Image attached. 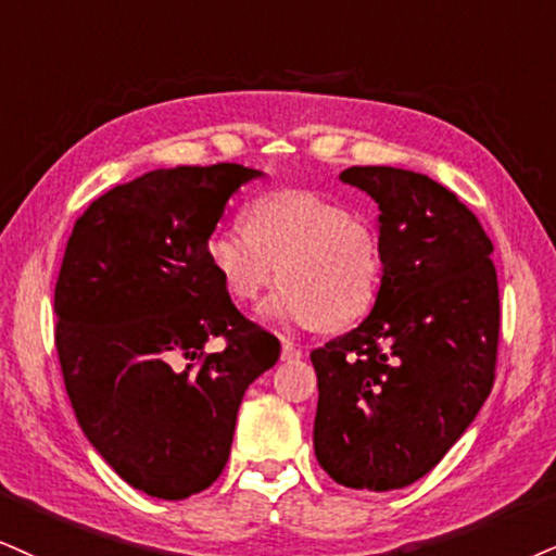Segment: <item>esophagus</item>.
I'll use <instances>...</instances> for the list:
<instances>
[{
    "label": "esophagus",
    "mask_w": 556,
    "mask_h": 556,
    "mask_svg": "<svg viewBox=\"0 0 556 556\" xmlns=\"http://www.w3.org/2000/svg\"><path fill=\"white\" fill-rule=\"evenodd\" d=\"M301 348H296L293 345V342H289V340H283V351H280V358L283 361H296V358H301Z\"/></svg>",
    "instance_id": "obj_1"
}]
</instances>
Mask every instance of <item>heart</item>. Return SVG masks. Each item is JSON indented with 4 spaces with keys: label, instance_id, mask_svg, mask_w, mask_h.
Returning <instances> with one entry per match:
<instances>
[{
    "label": "heart",
    "instance_id": "obj_1",
    "mask_svg": "<svg viewBox=\"0 0 556 556\" xmlns=\"http://www.w3.org/2000/svg\"><path fill=\"white\" fill-rule=\"evenodd\" d=\"M205 263L226 296L257 304L283 280L265 317L280 327H345L371 312L381 289V242L371 222L312 190H280L247 211V229L218 224Z\"/></svg>",
    "mask_w": 556,
    "mask_h": 556
}]
</instances>
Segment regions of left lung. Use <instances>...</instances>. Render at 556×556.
<instances>
[{
	"label": "left lung",
	"mask_w": 556,
	"mask_h": 556,
	"mask_svg": "<svg viewBox=\"0 0 556 556\" xmlns=\"http://www.w3.org/2000/svg\"><path fill=\"white\" fill-rule=\"evenodd\" d=\"M379 205L381 289L371 314L312 353L314 454L338 484L400 490L428 475L492 392L500 293L492 242L428 175L351 167Z\"/></svg>",
	"instance_id": "8db88e82"
}]
</instances>
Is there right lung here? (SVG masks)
<instances>
[{
    "label": "right lung",
    "mask_w": 556,
    "mask_h": 556,
    "mask_svg": "<svg viewBox=\"0 0 556 556\" xmlns=\"http://www.w3.org/2000/svg\"><path fill=\"white\" fill-rule=\"evenodd\" d=\"M260 169H154L77 218L56 280V351L81 433L136 490L185 500L216 482L252 381L280 342L205 263L229 198ZM224 337L218 354L204 342Z\"/></svg>",
    "instance_id": "1"
}]
</instances>
